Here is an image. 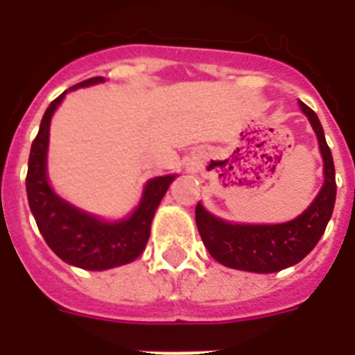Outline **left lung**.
<instances>
[{"instance_id": "1", "label": "left lung", "mask_w": 355, "mask_h": 355, "mask_svg": "<svg viewBox=\"0 0 355 355\" xmlns=\"http://www.w3.org/2000/svg\"><path fill=\"white\" fill-rule=\"evenodd\" d=\"M300 108L309 117L318 137L324 158V187L313 205L300 216L284 224L245 225L229 224L209 215L200 205L196 208V222L202 243L218 263L229 268L258 274H272L302 261L315 249L324 234L336 202V172L331 149L325 142L324 128L307 105Z\"/></svg>"}]
</instances>
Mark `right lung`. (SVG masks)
Here are the masks:
<instances>
[{"instance_id":"right-lung-1","label":"right lung","mask_w":355,"mask_h":355,"mask_svg":"<svg viewBox=\"0 0 355 355\" xmlns=\"http://www.w3.org/2000/svg\"><path fill=\"white\" fill-rule=\"evenodd\" d=\"M97 81H103V78H90L69 90ZM65 92L48 106L40 122L39 133L31 144L26 174L28 205L49 249L65 263L80 266L85 270H106L126 265L142 254L149 240L150 222L156 208L175 175H162L150 180L144 190L139 208L135 209L128 220L115 224L97 220L96 216L72 208L65 200L55 196L46 178V153L51 115L62 103Z\"/></svg>"}]
</instances>
